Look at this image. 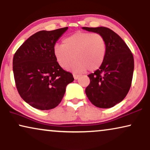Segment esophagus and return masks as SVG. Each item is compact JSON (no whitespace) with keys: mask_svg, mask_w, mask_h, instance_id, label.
<instances>
[{"mask_svg":"<svg viewBox=\"0 0 150 150\" xmlns=\"http://www.w3.org/2000/svg\"><path fill=\"white\" fill-rule=\"evenodd\" d=\"M73 77H74V79H79V75H73Z\"/></svg>","mask_w":150,"mask_h":150,"instance_id":"obj_1","label":"esophagus"}]
</instances>
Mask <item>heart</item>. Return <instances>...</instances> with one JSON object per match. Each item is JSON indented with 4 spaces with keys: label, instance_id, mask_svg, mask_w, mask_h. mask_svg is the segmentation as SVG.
<instances>
[{
    "label": "heart",
    "instance_id": "heart-1",
    "mask_svg": "<svg viewBox=\"0 0 150 150\" xmlns=\"http://www.w3.org/2000/svg\"><path fill=\"white\" fill-rule=\"evenodd\" d=\"M106 43L102 35L92 32L77 31L63 39L62 45L56 44L53 53L57 64L74 73L88 70L94 72L102 66L106 55Z\"/></svg>",
    "mask_w": 150,
    "mask_h": 150
}]
</instances>
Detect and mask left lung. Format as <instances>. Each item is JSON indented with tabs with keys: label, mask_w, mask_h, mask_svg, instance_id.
<instances>
[{
	"label": "left lung",
	"mask_w": 150,
	"mask_h": 150,
	"mask_svg": "<svg viewBox=\"0 0 150 150\" xmlns=\"http://www.w3.org/2000/svg\"><path fill=\"white\" fill-rule=\"evenodd\" d=\"M102 35L106 43L103 64L88 76L91 82L86 88L90 101L100 108H109L121 102L127 95L132 80L134 57L122 38L107 27H82Z\"/></svg>",
	"instance_id": "1"
}]
</instances>
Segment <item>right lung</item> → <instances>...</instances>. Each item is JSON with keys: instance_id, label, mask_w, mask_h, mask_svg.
Segmentation results:
<instances>
[{"instance_id": "obj_1", "label": "right lung", "mask_w": 150, "mask_h": 150, "mask_svg": "<svg viewBox=\"0 0 150 150\" xmlns=\"http://www.w3.org/2000/svg\"><path fill=\"white\" fill-rule=\"evenodd\" d=\"M68 27L40 31L17 50L13 71L17 90L24 101L35 108L47 110L61 102L73 75L57 64L53 53L56 42Z\"/></svg>"}]
</instances>
